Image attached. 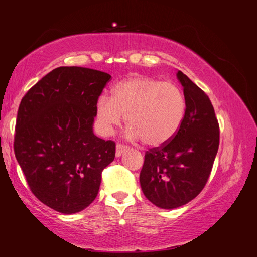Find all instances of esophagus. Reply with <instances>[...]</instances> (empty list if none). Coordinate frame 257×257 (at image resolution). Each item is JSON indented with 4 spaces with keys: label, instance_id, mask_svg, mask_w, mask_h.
I'll use <instances>...</instances> for the list:
<instances>
[{
    "label": "esophagus",
    "instance_id": "1",
    "mask_svg": "<svg viewBox=\"0 0 257 257\" xmlns=\"http://www.w3.org/2000/svg\"><path fill=\"white\" fill-rule=\"evenodd\" d=\"M127 150V147L124 146V145H121V144H118L115 147V157L116 158H120L121 155L125 152Z\"/></svg>",
    "mask_w": 257,
    "mask_h": 257
}]
</instances>
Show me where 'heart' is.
<instances>
[{"mask_svg": "<svg viewBox=\"0 0 257 257\" xmlns=\"http://www.w3.org/2000/svg\"><path fill=\"white\" fill-rule=\"evenodd\" d=\"M111 93V97L102 95L96 102L102 134L121 125L123 114L128 135L151 147L167 144L180 130L186 100L177 84L135 75L116 82Z\"/></svg>", "mask_w": 257, "mask_h": 257, "instance_id": "heart-1", "label": "heart"}]
</instances>
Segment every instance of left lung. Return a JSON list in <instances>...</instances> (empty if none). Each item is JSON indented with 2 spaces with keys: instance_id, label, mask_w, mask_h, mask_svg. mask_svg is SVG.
<instances>
[{
  "instance_id": "obj_1",
  "label": "left lung",
  "mask_w": 257,
  "mask_h": 257,
  "mask_svg": "<svg viewBox=\"0 0 257 257\" xmlns=\"http://www.w3.org/2000/svg\"><path fill=\"white\" fill-rule=\"evenodd\" d=\"M186 109L172 141L145 154L139 176L145 196L162 209L181 207L203 191L220 144V127L206 93L178 71Z\"/></svg>"
}]
</instances>
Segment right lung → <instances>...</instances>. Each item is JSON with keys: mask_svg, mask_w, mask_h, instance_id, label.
I'll return each mask as SVG.
<instances>
[{"mask_svg": "<svg viewBox=\"0 0 257 257\" xmlns=\"http://www.w3.org/2000/svg\"><path fill=\"white\" fill-rule=\"evenodd\" d=\"M111 76L61 66L22 97L14 151L30 190L43 204L72 214L97 196L102 172L114 160L115 144L93 133L96 102Z\"/></svg>", "mask_w": 257, "mask_h": 257, "instance_id": "obj_1", "label": "right lung"}]
</instances>
